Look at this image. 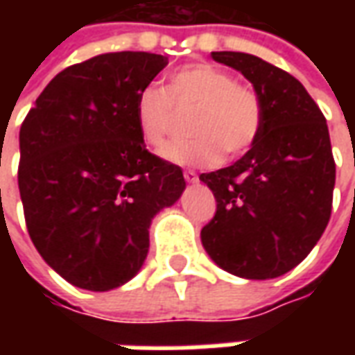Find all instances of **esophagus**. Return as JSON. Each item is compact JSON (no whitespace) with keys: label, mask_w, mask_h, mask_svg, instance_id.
I'll use <instances>...</instances> for the list:
<instances>
[{"label":"esophagus","mask_w":355,"mask_h":355,"mask_svg":"<svg viewBox=\"0 0 355 355\" xmlns=\"http://www.w3.org/2000/svg\"><path fill=\"white\" fill-rule=\"evenodd\" d=\"M184 178H186V182H198L200 178H198V175L193 173V171H184Z\"/></svg>","instance_id":"esophagus-1"}]
</instances>
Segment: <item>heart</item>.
<instances>
[{
    "instance_id": "1",
    "label": "heart",
    "mask_w": 355,
    "mask_h": 355,
    "mask_svg": "<svg viewBox=\"0 0 355 355\" xmlns=\"http://www.w3.org/2000/svg\"><path fill=\"white\" fill-rule=\"evenodd\" d=\"M175 108H193L188 119L192 139L173 142L163 157L177 165L213 167L223 159L247 154L264 129L261 93L236 81L228 70L193 62L169 76L167 89L144 87L135 98V121L148 146L162 148L175 121Z\"/></svg>"
}]
</instances>
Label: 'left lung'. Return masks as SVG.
Wrapping results in <instances>:
<instances>
[{
    "mask_svg": "<svg viewBox=\"0 0 355 355\" xmlns=\"http://www.w3.org/2000/svg\"><path fill=\"white\" fill-rule=\"evenodd\" d=\"M211 57L253 83L266 116L241 159L200 175L216 200L201 243L226 272L272 279L304 261L331 218L336 169L327 121L289 72L247 53Z\"/></svg>",
    "mask_w": 355,
    "mask_h": 355,
    "instance_id": "1",
    "label": "left lung"
}]
</instances>
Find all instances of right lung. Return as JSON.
<instances>
[{
  "mask_svg": "<svg viewBox=\"0 0 355 355\" xmlns=\"http://www.w3.org/2000/svg\"><path fill=\"white\" fill-rule=\"evenodd\" d=\"M154 53H106L57 73L20 127L19 190L37 253L76 287L110 291L137 274L148 228L186 188L150 154L135 98L167 66Z\"/></svg>",
  "mask_w": 355,
  "mask_h": 355,
  "instance_id": "1",
  "label": "right lung"
}]
</instances>
